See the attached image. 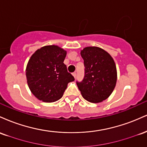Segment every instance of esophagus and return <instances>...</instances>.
I'll return each mask as SVG.
<instances>
[{
    "label": "esophagus",
    "mask_w": 147,
    "mask_h": 147,
    "mask_svg": "<svg viewBox=\"0 0 147 147\" xmlns=\"http://www.w3.org/2000/svg\"><path fill=\"white\" fill-rule=\"evenodd\" d=\"M72 75H73V77H75V78H76V76H77V73H76V72H73V73H72Z\"/></svg>",
    "instance_id": "obj_1"
}]
</instances>
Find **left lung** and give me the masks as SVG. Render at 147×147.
I'll return each mask as SVG.
<instances>
[{
	"instance_id": "obj_1",
	"label": "left lung",
	"mask_w": 147,
	"mask_h": 147,
	"mask_svg": "<svg viewBox=\"0 0 147 147\" xmlns=\"http://www.w3.org/2000/svg\"><path fill=\"white\" fill-rule=\"evenodd\" d=\"M84 59V77L77 85L85 99L92 103L105 100L113 91L117 70L111 56L98 47H86L81 51Z\"/></svg>"
}]
</instances>
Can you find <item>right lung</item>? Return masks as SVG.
<instances>
[{
    "mask_svg": "<svg viewBox=\"0 0 147 147\" xmlns=\"http://www.w3.org/2000/svg\"><path fill=\"white\" fill-rule=\"evenodd\" d=\"M66 51L57 45L37 50L28 61L26 77L28 86L39 100L54 102L59 99L69 82L75 78L63 63Z\"/></svg>",
    "mask_w": 147,
    "mask_h": 147,
    "instance_id": "right-lung-1",
    "label": "right lung"
}]
</instances>
